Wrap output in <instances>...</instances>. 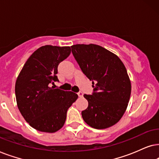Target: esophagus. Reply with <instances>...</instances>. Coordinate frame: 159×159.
I'll return each instance as SVG.
<instances>
[{"label":"esophagus","mask_w":159,"mask_h":159,"mask_svg":"<svg viewBox=\"0 0 159 159\" xmlns=\"http://www.w3.org/2000/svg\"><path fill=\"white\" fill-rule=\"evenodd\" d=\"M78 97H83V93H82L81 92H79L78 93Z\"/></svg>","instance_id":"esophagus-1"}]
</instances>
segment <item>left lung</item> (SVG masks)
Wrapping results in <instances>:
<instances>
[{"mask_svg": "<svg viewBox=\"0 0 159 159\" xmlns=\"http://www.w3.org/2000/svg\"><path fill=\"white\" fill-rule=\"evenodd\" d=\"M71 48L94 87L92 95L84 94L89 106L81 113L84 120L97 129L115 125L126 112L132 91L124 63L117 55L96 44H75Z\"/></svg>", "mask_w": 159, "mask_h": 159, "instance_id": "8db88e82", "label": "left lung"}]
</instances>
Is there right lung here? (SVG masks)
<instances>
[{
  "label": "right lung",
  "instance_id": "add662e5",
  "mask_svg": "<svg viewBox=\"0 0 159 159\" xmlns=\"http://www.w3.org/2000/svg\"><path fill=\"white\" fill-rule=\"evenodd\" d=\"M71 52L70 46L46 45L27 59L15 84L16 104L33 129L54 133L64 126L67 109L78 99L73 92L54 89L57 67Z\"/></svg>",
  "mask_w": 159,
  "mask_h": 159
}]
</instances>
